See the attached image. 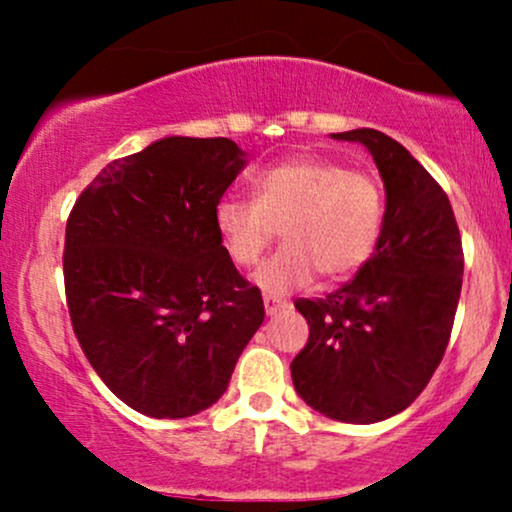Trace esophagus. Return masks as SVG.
Returning a JSON list of instances; mask_svg holds the SVG:
<instances>
[{
	"label": "esophagus",
	"instance_id": "esophagus-1",
	"mask_svg": "<svg viewBox=\"0 0 512 512\" xmlns=\"http://www.w3.org/2000/svg\"><path fill=\"white\" fill-rule=\"evenodd\" d=\"M284 308H289V303L281 301V298H274V296H264V310H267V315L281 313Z\"/></svg>",
	"mask_w": 512,
	"mask_h": 512
}]
</instances>
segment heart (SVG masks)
Returning <instances> with one entry per match:
<instances>
[{"mask_svg": "<svg viewBox=\"0 0 512 512\" xmlns=\"http://www.w3.org/2000/svg\"><path fill=\"white\" fill-rule=\"evenodd\" d=\"M255 199L221 197L214 226L223 250L238 267L260 260L276 236V250L252 281L269 296L303 289L317 272L330 281L346 279L373 257L385 219L378 182L342 163L293 156L255 175Z\"/></svg>", "mask_w": 512, "mask_h": 512, "instance_id": "b5f03b06", "label": "heart"}]
</instances>
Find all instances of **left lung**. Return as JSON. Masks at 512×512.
Here are the masks:
<instances>
[{
  "label": "left lung",
  "mask_w": 512,
  "mask_h": 512,
  "mask_svg": "<svg viewBox=\"0 0 512 512\" xmlns=\"http://www.w3.org/2000/svg\"><path fill=\"white\" fill-rule=\"evenodd\" d=\"M368 149L385 185L373 257L327 298L296 301L310 337L293 358L308 407L344 424H375L421 395L448 346L462 291V238L443 187L378 129L332 134Z\"/></svg>",
  "instance_id": "1"
}]
</instances>
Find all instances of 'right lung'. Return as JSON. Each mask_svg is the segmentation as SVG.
<instances>
[{"label": "right lung", "mask_w": 512, "mask_h": 512, "mask_svg": "<svg viewBox=\"0 0 512 512\" xmlns=\"http://www.w3.org/2000/svg\"><path fill=\"white\" fill-rule=\"evenodd\" d=\"M245 166L231 139L163 137L108 163L69 214L74 334L110 392L139 414L209 409L260 330L262 293L214 226L216 202Z\"/></svg>", "instance_id": "1"}]
</instances>
